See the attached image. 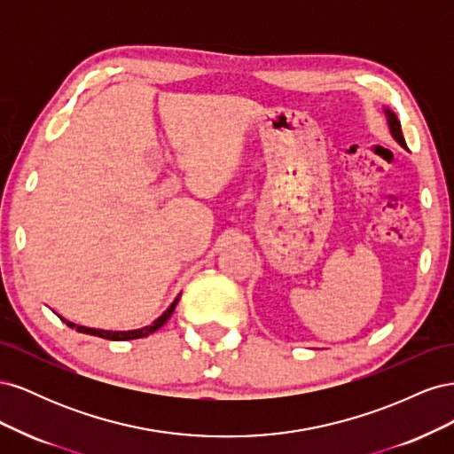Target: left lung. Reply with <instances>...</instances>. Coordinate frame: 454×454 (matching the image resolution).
Segmentation results:
<instances>
[{
	"instance_id": "obj_1",
	"label": "left lung",
	"mask_w": 454,
	"mask_h": 454,
	"mask_svg": "<svg viewBox=\"0 0 454 454\" xmlns=\"http://www.w3.org/2000/svg\"><path fill=\"white\" fill-rule=\"evenodd\" d=\"M384 115H387V122H388V130L392 134V138L400 144L403 149H407V144H405V138L402 134V125H400V119H397V115L392 112L390 107H384Z\"/></svg>"
}]
</instances>
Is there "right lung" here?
Listing matches in <instances>:
<instances>
[{
  "mask_svg": "<svg viewBox=\"0 0 454 454\" xmlns=\"http://www.w3.org/2000/svg\"><path fill=\"white\" fill-rule=\"evenodd\" d=\"M180 295H182V294H180ZM180 295H177V297L172 301V305H170L167 310H164L153 324H149V325L140 327V329H129V332H112V329H96V327H87V325H77V324H74V322H70V320L62 318V316H60V320H62V322H66V325L75 327L79 333H87V335L102 337V339H109V340H130V339H142V337H147L149 333L157 332L159 327H162L164 324H167V320L170 318L172 312H174V309H176V305H177V301H180Z\"/></svg>",
  "mask_w": 454,
  "mask_h": 454,
  "instance_id": "obj_1",
  "label": "right lung"
}]
</instances>
